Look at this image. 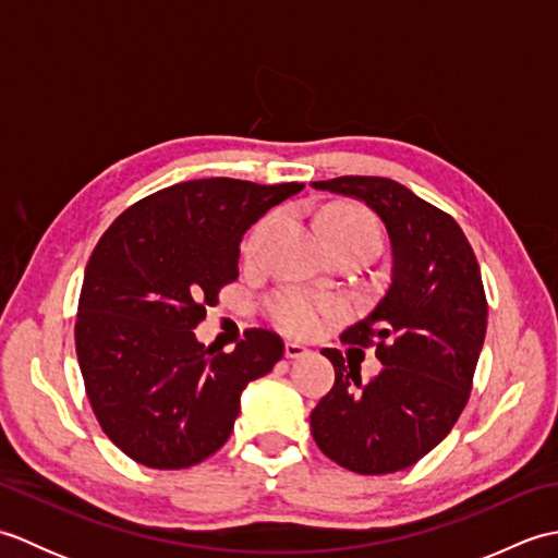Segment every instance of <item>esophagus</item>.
<instances>
[{
    "label": "esophagus",
    "instance_id": "34e87169",
    "mask_svg": "<svg viewBox=\"0 0 558 558\" xmlns=\"http://www.w3.org/2000/svg\"><path fill=\"white\" fill-rule=\"evenodd\" d=\"M310 354V350H306L304 345H300V342H286V357L288 360H300V357H306Z\"/></svg>",
    "mask_w": 558,
    "mask_h": 558
}]
</instances>
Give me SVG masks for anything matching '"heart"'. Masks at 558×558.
<instances>
[{"label":"heart","mask_w":558,"mask_h":558,"mask_svg":"<svg viewBox=\"0 0 558 558\" xmlns=\"http://www.w3.org/2000/svg\"><path fill=\"white\" fill-rule=\"evenodd\" d=\"M318 230H322L326 244L328 242L381 244V230H378V222L374 220L372 213H366L360 206L338 204V206L326 208L322 213V218H318ZM260 232H264V225H258V228L246 236L244 254H254ZM330 314H333V304L324 298H318V294L302 292V290H282L268 302L270 322L280 326L282 330H288L292 336L316 333V330L328 322Z\"/></svg>","instance_id":"obj_1"}]
</instances>
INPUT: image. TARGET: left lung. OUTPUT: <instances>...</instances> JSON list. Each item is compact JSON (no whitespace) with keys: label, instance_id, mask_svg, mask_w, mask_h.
Masks as SVG:
<instances>
[{"label":"left lung","instance_id":"left-lung-1","mask_svg":"<svg viewBox=\"0 0 558 558\" xmlns=\"http://www.w3.org/2000/svg\"><path fill=\"white\" fill-rule=\"evenodd\" d=\"M312 186L364 201L386 225L393 256L381 302L342 333L376 345L384 369L362 384L340 350H322L336 384L312 412V434L340 468L388 475L441 444L470 398L487 333L480 264L448 213L393 180L348 174Z\"/></svg>","mask_w":558,"mask_h":558}]
</instances>
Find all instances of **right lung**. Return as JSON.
I'll list each match as a JSON object with an SVG mask.
<instances>
[{
    "label": "right lung",
    "instance_id": "right-lung-1",
    "mask_svg": "<svg viewBox=\"0 0 558 558\" xmlns=\"http://www.w3.org/2000/svg\"><path fill=\"white\" fill-rule=\"evenodd\" d=\"M304 184L230 177L182 182L141 198L88 258L76 354L90 408L110 441L146 468H192L228 441L240 396L286 352L252 328L213 352L194 328L236 280L242 234Z\"/></svg>",
    "mask_w": 558,
    "mask_h": 558
}]
</instances>
